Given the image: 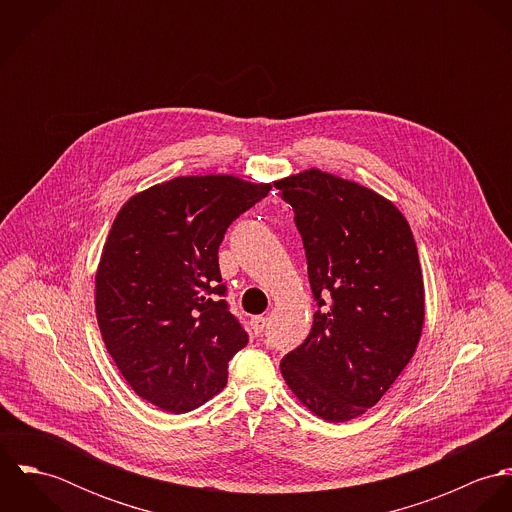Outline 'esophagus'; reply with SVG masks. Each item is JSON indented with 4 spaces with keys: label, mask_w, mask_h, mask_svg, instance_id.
I'll return each instance as SVG.
<instances>
[{
    "label": "esophagus",
    "mask_w": 512,
    "mask_h": 512,
    "mask_svg": "<svg viewBox=\"0 0 512 512\" xmlns=\"http://www.w3.org/2000/svg\"><path fill=\"white\" fill-rule=\"evenodd\" d=\"M250 327H252L254 335H260V333L264 331V327H266V317H262V315L252 317V319H250Z\"/></svg>",
    "instance_id": "1"
}]
</instances>
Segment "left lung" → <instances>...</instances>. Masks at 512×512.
<instances>
[{"instance_id":"left-lung-1","label":"left lung","mask_w":512,"mask_h":512,"mask_svg":"<svg viewBox=\"0 0 512 512\" xmlns=\"http://www.w3.org/2000/svg\"><path fill=\"white\" fill-rule=\"evenodd\" d=\"M274 185L292 205L317 301L307 339L280 368L305 408L347 422L386 394L420 343L416 240L394 203L355 181L307 169Z\"/></svg>"}]
</instances>
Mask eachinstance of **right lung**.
I'll return each mask as SVG.
<instances>
[{
    "label": "right lung",
    "instance_id": "1",
    "mask_svg": "<svg viewBox=\"0 0 512 512\" xmlns=\"http://www.w3.org/2000/svg\"><path fill=\"white\" fill-rule=\"evenodd\" d=\"M270 183L189 175L134 195L116 215L96 270L104 345L134 392L185 414L226 386L248 335L220 299L226 228Z\"/></svg>",
    "mask_w": 512,
    "mask_h": 512
}]
</instances>
